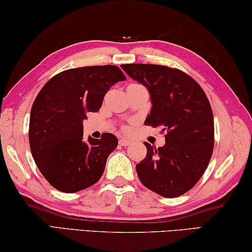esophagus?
Wrapping results in <instances>:
<instances>
[{
	"mask_svg": "<svg viewBox=\"0 0 252 252\" xmlns=\"http://www.w3.org/2000/svg\"><path fill=\"white\" fill-rule=\"evenodd\" d=\"M119 144L122 147H126V146H129V144H131V141L126 138H121L120 140H119Z\"/></svg>",
	"mask_w": 252,
	"mask_h": 252,
	"instance_id": "1",
	"label": "esophagus"
}]
</instances>
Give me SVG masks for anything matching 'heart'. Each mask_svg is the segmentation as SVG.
<instances>
[{"instance_id": "b5f03b06", "label": "heart", "mask_w": 252, "mask_h": 252, "mask_svg": "<svg viewBox=\"0 0 252 252\" xmlns=\"http://www.w3.org/2000/svg\"><path fill=\"white\" fill-rule=\"evenodd\" d=\"M129 129H130V127H126V130H129Z\"/></svg>"}]
</instances>
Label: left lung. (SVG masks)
I'll return each instance as SVG.
<instances>
[{
  "instance_id": "obj_1",
  "label": "left lung",
  "mask_w": 252,
  "mask_h": 252,
  "mask_svg": "<svg viewBox=\"0 0 252 252\" xmlns=\"http://www.w3.org/2000/svg\"><path fill=\"white\" fill-rule=\"evenodd\" d=\"M121 67L150 94L152 106L144 125L167 132L163 147L144 142L147 156L135 165L140 181L162 197H179L200 180L211 159L215 125L208 97L180 70L156 64Z\"/></svg>"
}]
</instances>
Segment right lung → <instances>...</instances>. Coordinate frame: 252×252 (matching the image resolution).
I'll return each instance as SVG.
<instances>
[{
	"label": "right lung",
	"instance_id": "1",
	"mask_svg": "<svg viewBox=\"0 0 252 252\" xmlns=\"http://www.w3.org/2000/svg\"><path fill=\"white\" fill-rule=\"evenodd\" d=\"M117 65L84 66L53 76L34 100L30 114V148L37 168L55 189L65 193L91 187L104 172L118 139L83 138L88 112L100 110L105 93L125 81Z\"/></svg>",
	"mask_w": 252,
	"mask_h": 252
}]
</instances>
